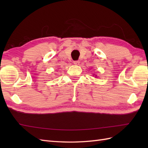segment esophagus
<instances>
[{
    "mask_svg": "<svg viewBox=\"0 0 148 148\" xmlns=\"http://www.w3.org/2000/svg\"><path fill=\"white\" fill-rule=\"evenodd\" d=\"M74 64H75V65H78L79 64V61H78V60H76V61H74Z\"/></svg>",
    "mask_w": 148,
    "mask_h": 148,
    "instance_id": "esophagus-1",
    "label": "esophagus"
}]
</instances>
